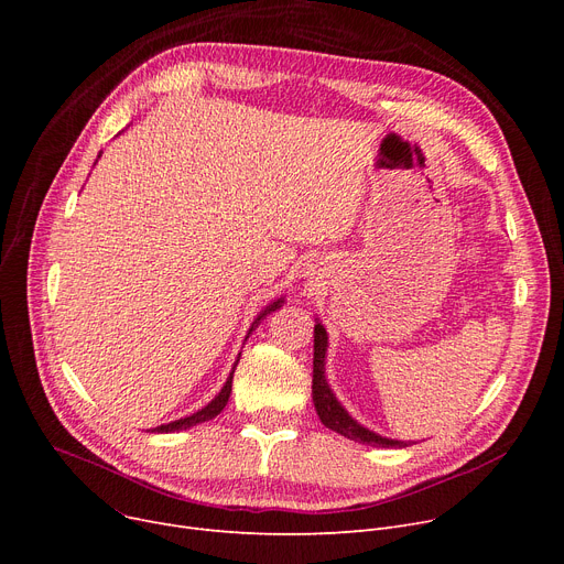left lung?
<instances>
[{"label": "left lung", "instance_id": "8db88e82", "mask_svg": "<svg viewBox=\"0 0 564 564\" xmlns=\"http://www.w3.org/2000/svg\"><path fill=\"white\" fill-rule=\"evenodd\" d=\"M313 338H315V343H313V404H315V411H317L322 425L343 434L349 441L368 443V446H379V448H404V446H409L406 441L379 436V434L370 432L368 427L359 425L357 421L349 416V413L343 409V404L336 400L334 391L329 389L327 377H324V361H327L329 338H327V329L322 327V322L315 324Z\"/></svg>", "mask_w": 564, "mask_h": 564}]
</instances>
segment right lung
Segmentation results:
<instances>
[{
	"mask_svg": "<svg viewBox=\"0 0 564 564\" xmlns=\"http://www.w3.org/2000/svg\"><path fill=\"white\" fill-rule=\"evenodd\" d=\"M98 158H100V155H98ZM281 304H283V297H281V300H276L274 304L267 306V308H264V311L253 319L249 334L253 332V327H258V322H260L267 313H272V311L281 308ZM237 361H240V357H237ZM237 361H235V366H237ZM235 366H232V370H230V375H228V379H226V383H224V389L219 391V395H215V400H213V402H207L203 409H198L196 413H192V416H187V419H177V421H173V423H166V425L153 427L151 432L169 434V432H177V430H189V427H194V425H198V423L213 421L215 416H219V413H221V411H224V406H226V402H228V398H230V391H232V372H235Z\"/></svg>",
	"mask_w": 564,
	"mask_h": 564,
	"instance_id": "1",
	"label": "right lung"
}]
</instances>
